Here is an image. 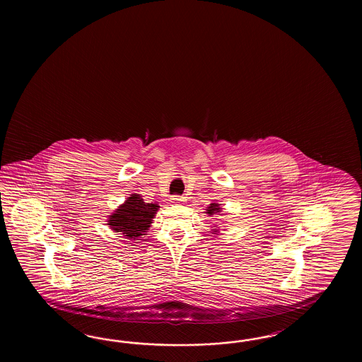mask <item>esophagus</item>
<instances>
[{
  "instance_id": "34e87169",
  "label": "esophagus",
  "mask_w": 362,
  "mask_h": 362,
  "mask_svg": "<svg viewBox=\"0 0 362 362\" xmlns=\"http://www.w3.org/2000/svg\"><path fill=\"white\" fill-rule=\"evenodd\" d=\"M183 202H186V197H179V195H174V197H171V203H183Z\"/></svg>"
}]
</instances>
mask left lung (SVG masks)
<instances>
[{"mask_svg": "<svg viewBox=\"0 0 362 362\" xmlns=\"http://www.w3.org/2000/svg\"><path fill=\"white\" fill-rule=\"evenodd\" d=\"M216 212H220L219 204L218 203H211L207 207V214L211 216V215H215ZM214 232H216V230H214Z\"/></svg>", "mask_w": 362, "mask_h": 362, "instance_id": "8db88e82", "label": "left lung"}]
</instances>
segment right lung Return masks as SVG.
Wrapping results in <instances>:
<instances>
[{
	"instance_id": "right-lung-1",
	"label": "right lung",
	"mask_w": 362,
	"mask_h": 362,
	"mask_svg": "<svg viewBox=\"0 0 362 362\" xmlns=\"http://www.w3.org/2000/svg\"><path fill=\"white\" fill-rule=\"evenodd\" d=\"M158 209L156 203H146L139 194H132L110 215L107 226L114 232H121L129 240H139L150 228Z\"/></svg>"
}]
</instances>
